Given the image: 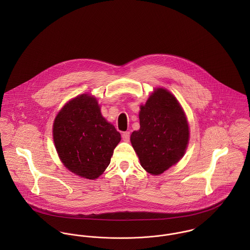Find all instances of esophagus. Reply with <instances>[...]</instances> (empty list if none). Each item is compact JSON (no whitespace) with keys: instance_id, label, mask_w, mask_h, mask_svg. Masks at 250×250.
Masks as SVG:
<instances>
[{"instance_id":"esophagus-1","label":"esophagus","mask_w":250,"mask_h":250,"mask_svg":"<svg viewBox=\"0 0 250 250\" xmlns=\"http://www.w3.org/2000/svg\"><path fill=\"white\" fill-rule=\"evenodd\" d=\"M122 139H123L124 142L128 143L130 141V132H124L122 134Z\"/></svg>"}]
</instances>
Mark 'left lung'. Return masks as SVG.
<instances>
[{
    "label": "left lung",
    "instance_id": "1",
    "mask_svg": "<svg viewBox=\"0 0 250 250\" xmlns=\"http://www.w3.org/2000/svg\"><path fill=\"white\" fill-rule=\"evenodd\" d=\"M139 131L131 143L143 168L160 175L184 156L189 139L186 114L177 99L165 88H156L141 106Z\"/></svg>",
    "mask_w": 250,
    "mask_h": 250
}]
</instances>
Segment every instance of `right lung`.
<instances>
[{"instance_id":"add662e5","label":"right lung","mask_w":250,"mask_h":250,"mask_svg":"<svg viewBox=\"0 0 250 250\" xmlns=\"http://www.w3.org/2000/svg\"><path fill=\"white\" fill-rule=\"evenodd\" d=\"M53 138L64 167L90 180L103 174L121 140L119 132L102 116L96 98L88 94L75 97L60 110Z\"/></svg>"}]
</instances>
